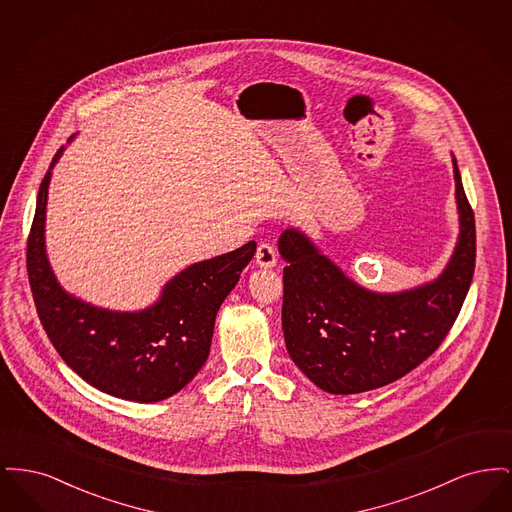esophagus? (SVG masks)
Here are the masks:
<instances>
[{"label": "esophagus", "instance_id": "esophagus-1", "mask_svg": "<svg viewBox=\"0 0 512 512\" xmlns=\"http://www.w3.org/2000/svg\"><path fill=\"white\" fill-rule=\"evenodd\" d=\"M255 263H257V267L261 268L276 267V263H278L276 249L270 244H259L257 253H255Z\"/></svg>", "mask_w": 512, "mask_h": 512}]
</instances>
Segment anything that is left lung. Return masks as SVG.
<instances>
[{
  "instance_id": "obj_1",
  "label": "left lung",
  "mask_w": 512,
  "mask_h": 512,
  "mask_svg": "<svg viewBox=\"0 0 512 512\" xmlns=\"http://www.w3.org/2000/svg\"><path fill=\"white\" fill-rule=\"evenodd\" d=\"M453 161L459 236L434 280L374 292L290 226L278 240L284 268L282 330L297 368L320 390L351 395L391 384L428 359L463 307L476 263L474 213Z\"/></svg>"
}]
</instances>
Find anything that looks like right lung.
Listing matches in <instances>:
<instances>
[{
  "label": "right lung",
  "mask_w": 512,
  "mask_h": 512,
  "mask_svg": "<svg viewBox=\"0 0 512 512\" xmlns=\"http://www.w3.org/2000/svg\"><path fill=\"white\" fill-rule=\"evenodd\" d=\"M63 151H57L42 180L26 251L38 317L61 359L90 386L126 401H163L186 388L205 365L220 305L257 244L247 242L192 263L140 311H113L84 301L61 286L46 251L49 182Z\"/></svg>",
  "instance_id": "add662e5"
}]
</instances>
